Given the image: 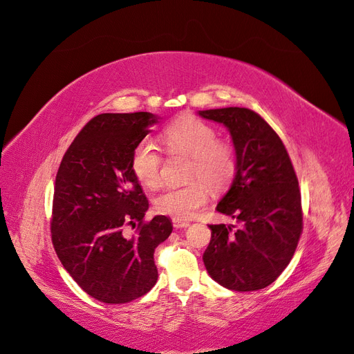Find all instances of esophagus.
<instances>
[{"mask_svg": "<svg viewBox=\"0 0 354 354\" xmlns=\"http://www.w3.org/2000/svg\"><path fill=\"white\" fill-rule=\"evenodd\" d=\"M171 223H174V227L175 229H185V227H188V225H189V223L188 221H183V220H174V221H171Z\"/></svg>", "mask_w": 354, "mask_h": 354, "instance_id": "1", "label": "esophagus"}]
</instances>
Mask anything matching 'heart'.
<instances>
[{
  "instance_id": "b5f03b06",
  "label": "heart",
  "mask_w": 354,
  "mask_h": 354,
  "mask_svg": "<svg viewBox=\"0 0 354 354\" xmlns=\"http://www.w3.org/2000/svg\"><path fill=\"white\" fill-rule=\"evenodd\" d=\"M169 152L189 156L187 178L193 179L183 187H169L153 198V207L176 220H188L209 198V189L223 192L236 175V151L229 142L218 140L212 125L193 115L179 116L162 131ZM162 156L151 139H142L131 153V170L140 184L156 188L161 183ZM208 185L206 186L205 184Z\"/></svg>"
}]
</instances>
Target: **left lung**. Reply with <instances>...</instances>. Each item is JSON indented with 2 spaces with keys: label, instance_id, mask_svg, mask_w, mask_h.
Segmentation results:
<instances>
[{
  "label": "left lung",
  "instance_id": "1",
  "mask_svg": "<svg viewBox=\"0 0 354 354\" xmlns=\"http://www.w3.org/2000/svg\"><path fill=\"white\" fill-rule=\"evenodd\" d=\"M227 127L238 169L216 205L241 225L211 224L203 263L212 279L234 292L265 288L292 260L302 233L299 183L284 143L259 113L245 107L198 111Z\"/></svg>",
  "mask_w": 354,
  "mask_h": 354
}]
</instances>
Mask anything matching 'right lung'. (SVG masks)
I'll list each match as a JSON object with an SVG mask.
<instances>
[{
	"instance_id": "obj_1",
	"label": "right lung",
	"mask_w": 354,
	"mask_h": 354,
	"mask_svg": "<svg viewBox=\"0 0 354 354\" xmlns=\"http://www.w3.org/2000/svg\"><path fill=\"white\" fill-rule=\"evenodd\" d=\"M158 120L149 112L97 115L58 169L53 248L79 287L100 302H131L157 283L153 251L174 225L166 215L145 221L149 203L131 170V153ZM125 225H138L131 237Z\"/></svg>"
}]
</instances>
